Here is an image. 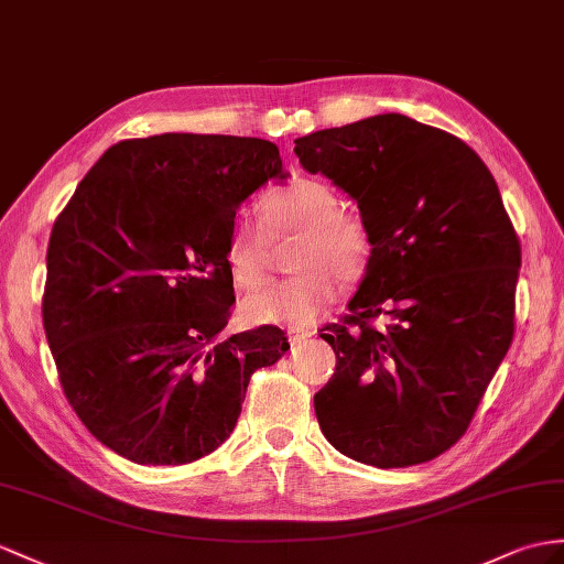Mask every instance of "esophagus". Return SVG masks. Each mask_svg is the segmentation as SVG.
Wrapping results in <instances>:
<instances>
[{"instance_id": "obj_1", "label": "esophagus", "mask_w": 564, "mask_h": 564, "mask_svg": "<svg viewBox=\"0 0 564 564\" xmlns=\"http://www.w3.org/2000/svg\"><path fill=\"white\" fill-rule=\"evenodd\" d=\"M313 335H315V329H308V327H290V329H286V337H290V341H304Z\"/></svg>"}]
</instances>
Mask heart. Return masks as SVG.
I'll use <instances>...</instances> for the list:
<instances>
[{
  "label": "heart",
  "mask_w": 564,
  "mask_h": 564,
  "mask_svg": "<svg viewBox=\"0 0 564 564\" xmlns=\"http://www.w3.org/2000/svg\"><path fill=\"white\" fill-rule=\"evenodd\" d=\"M337 191L318 176H296L260 200V224L235 215L225 241L231 280L253 290L268 270V237L301 235L292 278L272 282L243 299L251 323L308 325L337 299V280H354L366 265L370 239L359 217L341 213Z\"/></svg>",
  "instance_id": "1"
}]
</instances>
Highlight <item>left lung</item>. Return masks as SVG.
I'll list each match as a JSON object with an SVG mask.
<instances>
[{
    "instance_id": "1",
    "label": "left lung",
    "mask_w": 564,
    "mask_h": 564,
    "mask_svg": "<svg viewBox=\"0 0 564 564\" xmlns=\"http://www.w3.org/2000/svg\"><path fill=\"white\" fill-rule=\"evenodd\" d=\"M294 143L306 172L356 200L370 239L351 313L321 329L337 354L313 397L321 431L378 469L431 462L469 429L512 345L521 246L496 178L457 135L394 112Z\"/></svg>"
}]
</instances>
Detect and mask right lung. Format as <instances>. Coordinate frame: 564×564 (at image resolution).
Masks as SVG:
<instances>
[{
	"label": "right lung",
	"mask_w": 564,
	"mask_h": 564,
	"mask_svg": "<svg viewBox=\"0 0 564 564\" xmlns=\"http://www.w3.org/2000/svg\"><path fill=\"white\" fill-rule=\"evenodd\" d=\"M268 178L286 172L263 139H129L54 223L47 345L76 416L123 459L210 455L235 431L251 376L290 349L274 325L223 337L235 304L227 231Z\"/></svg>",
	"instance_id": "add662e5"
}]
</instances>
